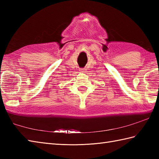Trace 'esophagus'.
I'll list each match as a JSON object with an SVG mask.
<instances>
[{"instance_id":"34e87169","label":"esophagus","mask_w":159,"mask_h":159,"mask_svg":"<svg viewBox=\"0 0 159 159\" xmlns=\"http://www.w3.org/2000/svg\"><path fill=\"white\" fill-rule=\"evenodd\" d=\"M80 71H81V72H85V69H81Z\"/></svg>"}]
</instances>
